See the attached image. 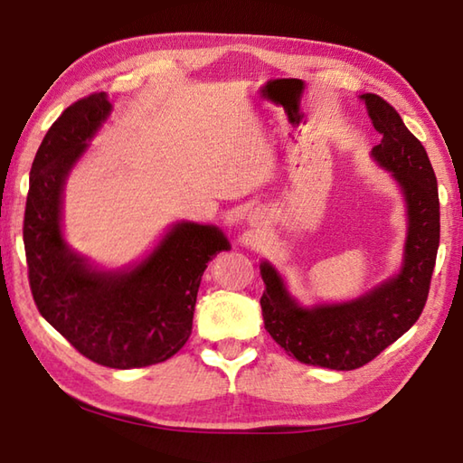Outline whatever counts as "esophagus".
I'll list each match as a JSON object with an SVG mask.
<instances>
[{
  "label": "esophagus",
  "instance_id": "obj_1",
  "mask_svg": "<svg viewBox=\"0 0 463 463\" xmlns=\"http://www.w3.org/2000/svg\"><path fill=\"white\" fill-rule=\"evenodd\" d=\"M250 221H255V216H253V218H250Z\"/></svg>",
  "mask_w": 463,
  "mask_h": 463
}]
</instances>
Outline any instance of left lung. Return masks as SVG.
Wrapping results in <instances>:
<instances>
[{
	"instance_id": "1",
	"label": "left lung",
	"mask_w": 463,
	"mask_h": 463,
	"mask_svg": "<svg viewBox=\"0 0 463 463\" xmlns=\"http://www.w3.org/2000/svg\"><path fill=\"white\" fill-rule=\"evenodd\" d=\"M362 99L382 135L372 156L404 194L409 231L401 271L355 300L307 308L289 296L276 268L261 263L263 323L273 341L298 362L339 372L370 364L417 323L429 296L441 231L437 177L425 146L386 99L375 93H364Z\"/></svg>"
}]
</instances>
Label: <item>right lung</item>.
Wrapping results in <instances>:
<instances>
[{
    "mask_svg": "<svg viewBox=\"0 0 463 463\" xmlns=\"http://www.w3.org/2000/svg\"><path fill=\"white\" fill-rule=\"evenodd\" d=\"M112 112L106 93L77 99L43 138L24 213L28 279L36 308L91 362L132 370L175 355L192 335L203 269L229 239L210 224L177 222L132 268L93 269L62 239V187Z\"/></svg>",
    "mask_w": 463,
    "mask_h": 463,
    "instance_id": "right-lung-1",
    "label": "right lung"
}]
</instances>
